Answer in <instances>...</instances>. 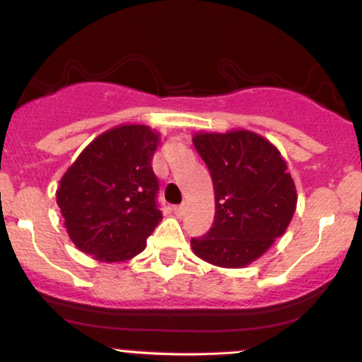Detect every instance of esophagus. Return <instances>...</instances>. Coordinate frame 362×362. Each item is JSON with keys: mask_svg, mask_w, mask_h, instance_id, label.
I'll return each instance as SVG.
<instances>
[{"mask_svg": "<svg viewBox=\"0 0 362 362\" xmlns=\"http://www.w3.org/2000/svg\"><path fill=\"white\" fill-rule=\"evenodd\" d=\"M173 213L177 216H182L185 213V204H178V206H173Z\"/></svg>", "mask_w": 362, "mask_h": 362, "instance_id": "34e87169", "label": "esophagus"}]
</instances>
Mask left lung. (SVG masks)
<instances>
[{
	"label": "left lung",
	"instance_id": "8db88e82",
	"mask_svg": "<svg viewBox=\"0 0 362 362\" xmlns=\"http://www.w3.org/2000/svg\"><path fill=\"white\" fill-rule=\"evenodd\" d=\"M192 142L215 189V220L203 238L191 239L194 255L216 267H246L286 232L296 210L286 161L250 130L199 132Z\"/></svg>",
	"mask_w": 362,
	"mask_h": 362
}]
</instances>
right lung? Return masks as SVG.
<instances>
[{"label":"right lung","instance_id":"obj_1","mask_svg":"<svg viewBox=\"0 0 362 362\" xmlns=\"http://www.w3.org/2000/svg\"><path fill=\"white\" fill-rule=\"evenodd\" d=\"M159 142L146 124H119L91 140L64 173L57 204L76 248L107 264L146 250L163 218L151 165Z\"/></svg>","mask_w":362,"mask_h":362}]
</instances>
